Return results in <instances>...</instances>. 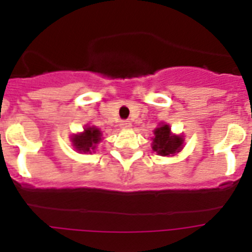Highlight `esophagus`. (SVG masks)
<instances>
[{"instance_id":"34e87169","label":"esophagus","mask_w":252,"mask_h":252,"mask_svg":"<svg viewBox=\"0 0 252 252\" xmlns=\"http://www.w3.org/2000/svg\"><path fill=\"white\" fill-rule=\"evenodd\" d=\"M121 127L122 128H130L131 127V122L127 121V120H126V121H122L121 122Z\"/></svg>"}]
</instances>
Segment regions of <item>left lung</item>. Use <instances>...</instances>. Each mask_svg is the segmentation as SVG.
Returning a JSON list of instances; mask_svg holds the SVG:
<instances>
[{
  "label": "left lung",
  "mask_w": 252,
  "mask_h": 252,
  "mask_svg": "<svg viewBox=\"0 0 252 252\" xmlns=\"http://www.w3.org/2000/svg\"><path fill=\"white\" fill-rule=\"evenodd\" d=\"M151 148L160 157H174L183 150L184 136L180 133L171 132V128L165 122H160L158 127L153 131Z\"/></svg>",
  "instance_id": "obj_1"
}]
</instances>
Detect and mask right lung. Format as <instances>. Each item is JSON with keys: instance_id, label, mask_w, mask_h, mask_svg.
I'll return each mask as SVG.
<instances>
[{"instance_id": "obj_1", "label": "right lung", "mask_w": 252, "mask_h": 252, "mask_svg": "<svg viewBox=\"0 0 252 252\" xmlns=\"http://www.w3.org/2000/svg\"><path fill=\"white\" fill-rule=\"evenodd\" d=\"M102 140V131L95 126H86L82 132L73 133L70 136L72 146L75 151L81 154L94 153L97 145Z\"/></svg>"}]
</instances>
